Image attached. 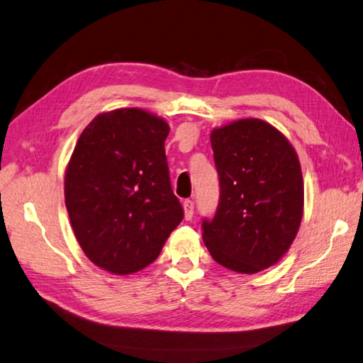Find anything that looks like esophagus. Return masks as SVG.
Instances as JSON below:
<instances>
[{
  "instance_id": "1",
  "label": "esophagus",
  "mask_w": 363,
  "mask_h": 363,
  "mask_svg": "<svg viewBox=\"0 0 363 363\" xmlns=\"http://www.w3.org/2000/svg\"><path fill=\"white\" fill-rule=\"evenodd\" d=\"M193 212H195V204H193L191 199H185L184 201V218L187 221H190L193 218Z\"/></svg>"
}]
</instances>
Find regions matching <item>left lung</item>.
<instances>
[{
    "label": "left lung",
    "instance_id": "left-lung-1",
    "mask_svg": "<svg viewBox=\"0 0 363 363\" xmlns=\"http://www.w3.org/2000/svg\"><path fill=\"white\" fill-rule=\"evenodd\" d=\"M220 202L202 220V240L221 266L255 274L289 249L303 216V178L296 150L259 119H241L210 136Z\"/></svg>",
    "mask_w": 363,
    "mask_h": 363
}]
</instances>
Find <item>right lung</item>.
I'll return each instance as SVG.
<instances>
[{
    "mask_svg": "<svg viewBox=\"0 0 363 363\" xmlns=\"http://www.w3.org/2000/svg\"><path fill=\"white\" fill-rule=\"evenodd\" d=\"M167 122L138 108L97 116L80 134L65 202L80 247L126 275L148 266L184 218L165 156Z\"/></svg>",
    "mask_w": 363,
    "mask_h": 363,
    "instance_id": "obj_1",
    "label": "right lung"
}]
</instances>
